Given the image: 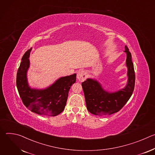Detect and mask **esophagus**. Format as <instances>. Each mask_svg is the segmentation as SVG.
<instances>
[{"label":"esophagus","mask_w":155,"mask_h":155,"mask_svg":"<svg viewBox=\"0 0 155 155\" xmlns=\"http://www.w3.org/2000/svg\"><path fill=\"white\" fill-rule=\"evenodd\" d=\"M87 77L86 72L84 71H79L77 74V78L80 81H83L86 80Z\"/></svg>","instance_id":"obj_1"}]
</instances>
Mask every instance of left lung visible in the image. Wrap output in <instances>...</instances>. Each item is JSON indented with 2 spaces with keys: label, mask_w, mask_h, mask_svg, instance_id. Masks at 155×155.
<instances>
[{
  "label": "left lung",
  "mask_w": 155,
  "mask_h": 155,
  "mask_svg": "<svg viewBox=\"0 0 155 155\" xmlns=\"http://www.w3.org/2000/svg\"><path fill=\"white\" fill-rule=\"evenodd\" d=\"M127 81L126 86L118 91H107L96 79L87 78L81 83L86 108L95 115H110L118 112L130 99L135 85V72L131 54L125 46Z\"/></svg>",
  "instance_id": "1"
}]
</instances>
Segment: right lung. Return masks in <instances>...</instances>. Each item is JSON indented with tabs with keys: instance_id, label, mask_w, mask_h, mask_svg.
<instances>
[{
	"instance_id": "right-lung-1",
	"label": "right lung",
	"mask_w": 155,
	"mask_h": 155,
	"mask_svg": "<svg viewBox=\"0 0 155 155\" xmlns=\"http://www.w3.org/2000/svg\"><path fill=\"white\" fill-rule=\"evenodd\" d=\"M31 50L32 48L23 55L17 72L16 86L20 97L31 112L44 116H56L65 107L69 90L76 81L77 74L60 77L44 89L31 87L27 76Z\"/></svg>"
}]
</instances>
